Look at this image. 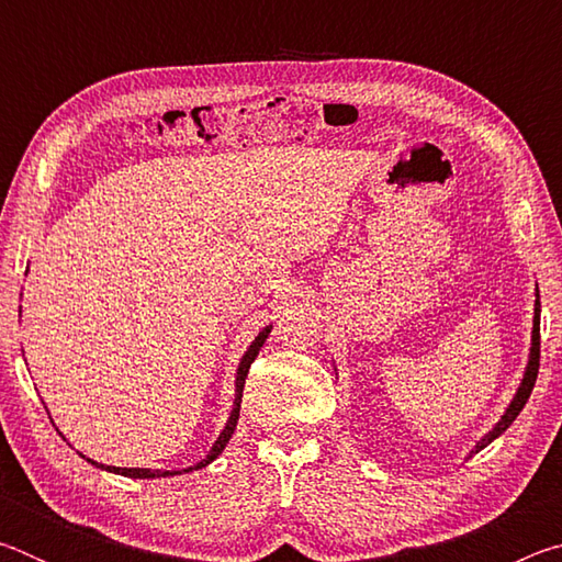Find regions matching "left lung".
Returning a JSON list of instances; mask_svg holds the SVG:
<instances>
[{"instance_id": "left-lung-1", "label": "left lung", "mask_w": 562, "mask_h": 562, "mask_svg": "<svg viewBox=\"0 0 562 562\" xmlns=\"http://www.w3.org/2000/svg\"><path fill=\"white\" fill-rule=\"evenodd\" d=\"M538 367H540V292L536 288V310H532V335H530V355H528V364H526V372H522L520 379V386L516 389V396L510 398V404L503 416L498 418V424L493 426V429L483 436V439L475 443V449L471 453H479L481 449H486L491 441H496L498 436L508 429V426L516 422V416L522 412V406H526L528 396L532 392V386H536V376H538Z\"/></svg>"}]
</instances>
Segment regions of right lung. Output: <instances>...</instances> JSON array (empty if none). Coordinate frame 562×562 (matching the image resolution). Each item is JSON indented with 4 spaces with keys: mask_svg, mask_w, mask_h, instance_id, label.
<instances>
[{
    "mask_svg": "<svg viewBox=\"0 0 562 562\" xmlns=\"http://www.w3.org/2000/svg\"><path fill=\"white\" fill-rule=\"evenodd\" d=\"M270 329H272V325H268L265 327L258 337H255L252 341H250V347H247V351L243 355V359H240V364H237V374H235V402H233V412H231V416H227V424L223 426V431H221V436H217V441L213 443V449L207 451V456L205 459L201 461V463H195V465H188V469H183V471H154V469H121V465H103V463H97L93 459H87V456H83V459H87L91 465H97V469H103V471H111V473H119V475H128V479H166V475H178V473H190V471H198V469H205L207 463H213L217 456L223 453V449L227 446V441H231V436H233V431H235V426H237V418H240V402H243V389H245V379H247V372H250V364L255 361V357L260 355V347L265 345V339H268V335H270Z\"/></svg>",
    "mask_w": 562,
    "mask_h": 562,
    "instance_id": "obj_1",
    "label": "right lung"
}]
</instances>
